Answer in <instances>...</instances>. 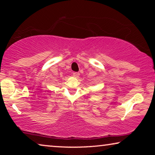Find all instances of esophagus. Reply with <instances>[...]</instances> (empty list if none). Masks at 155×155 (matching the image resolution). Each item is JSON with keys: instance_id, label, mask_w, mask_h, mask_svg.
<instances>
[{"instance_id": "esophagus-1", "label": "esophagus", "mask_w": 155, "mask_h": 155, "mask_svg": "<svg viewBox=\"0 0 155 155\" xmlns=\"http://www.w3.org/2000/svg\"><path fill=\"white\" fill-rule=\"evenodd\" d=\"M73 75L75 78H78L80 76V73H78V72H74Z\"/></svg>"}]
</instances>
